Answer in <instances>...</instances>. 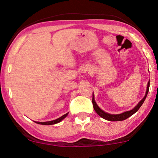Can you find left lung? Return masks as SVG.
<instances>
[{
  "mask_svg": "<svg viewBox=\"0 0 158 158\" xmlns=\"http://www.w3.org/2000/svg\"><path fill=\"white\" fill-rule=\"evenodd\" d=\"M149 88H150V81L148 82V83L147 91H146L145 97L143 98V100H140V102H139V103L137 105V106L135 107L133 109L131 110H130V111L124 112L123 113L118 114V115H112V114L105 113V112L102 111V110L98 106V105L96 104V102L95 101V99H94V96H93V94L92 102H93V107H94V110H95L96 113H97L98 115H100V117L104 118V119H106V120H109V121H121V120H126L127 118H128L129 117H130V116L133 115L134 113H135L138 110L139 108H140V107H141L142 105H143L144 101H145L146 97H147L148 91H149Z\"/></svg>",
  "mask_w": 158,
  "mask_h": 158,
  "instance_id": "8db88e82",
  "label": "left lung"
}]
</instances>
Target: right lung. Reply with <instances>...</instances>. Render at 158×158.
<instances>
[{
    "label": "right lung",
    "mask_w": 158,
    "mask_h": 158,
    "mask_svg": "<svg viewBox=\"0 0 158 158\" xmlns=\"http://www.w3.org/2000/svg\"><path fill=\"white\" fill-rule=\"evenodd\" d=\"M68 113L65 114V115H63V116H61L60 118H59L58 119H56V120H52V121H48V122H35L36 123H38V124H40V125H53V124H56V123H58L59 122H60L61 120H63L64 118H65L66 116L68 115Z\"/></svg>",
    "instance_id": "right-lung-1"
}]
</instances>
